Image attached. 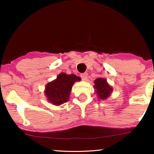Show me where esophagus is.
Here are the masks:
<instances>
[{
  "label": "esophagus",
  "mask_w": 154,
  "mask_h": 154,
  "mask_svg": "<svg viewBox=\"0 0 154 154\" xmlns=\"http://www.w3.org/2000/svg\"><path fill=\"white\" fill-rule=\"evenodd\" d=\"M80 75H81V78L82 79V80H83V81H86L88 79V73H81Z\"/></svg>",
  "instance_id": "1"
}]
</instances>
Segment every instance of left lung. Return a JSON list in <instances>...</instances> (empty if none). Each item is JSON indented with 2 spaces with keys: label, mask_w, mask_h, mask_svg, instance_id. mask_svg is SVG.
<instances>
[{
  "label": "left lung",
  "mask_w": 154,
  "mask_h": 154,
  "mask_svg": "<svg viewBox=\"0 0 154 154\" xmlns=\"http://www.w3.org/2000/svg\"><path fill=\"white\" fill-rule=\"evenodd\" d=\"M94 89H96V92L97 93L99 98L101 100H105L109 97L112 92V88L107 83L106 79L100 78L94 81Z\"/></svg>",
  "instance_id": "8db88e82"
}]
</instances>
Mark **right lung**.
Returning a JSON list of instances; mask_svg holds the SVG:
<instances>
[{"label":"right lung","instance_id":"add662e5","mask_svg":"<svg viewBox=\"0 0 154 154\" xmlns=\"http://www.w3.org/2000/svg\"><path fill=\"white\" fill-rule=\"evenodd\" d=\"M80 80V77L74 74L67 75L61 73L56 80L46 85L45 94L48 100L54 105H60L66 102L69 100L73 83Z\"/></svg>","mask_w":154,"mask_h":154}]
</instances>
